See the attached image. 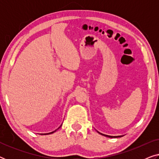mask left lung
<instances>
[{
  "label": "left lung",
  "instance_id": "obj_1",
  "mask_svg": "<svg viewBox=\"0 0 159 159\" xmlns=\"http://www.w3.org/2000/svg\"><path fill=\"white\" fill-rule=\"evenodd\" d=\"M98 132L99 134H102V135H104V136H106V137H108V138H121V137H122L121 135H119V136H111V135H107V134H102V133H101V132H99L98 131H97Z\"/></svg>",
  "mask_w": 159,
  "mask_h": 159
}]
</instances>
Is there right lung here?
Wrapping results in <instances>:
<instances>
[{
    "label": "right lung",
    "mask_w": 159,
    "mask_h": 159,
    "mask_svg": "<svg viewBox=\"0 0 159 159\" xmlns=\"http://www.w3.org/2000/svg\"><path fill=\"white\" fill-rule=\"evenodd\" d=\"M61 126H60V127H58L57 129H59V128H60L61 127ZM57 129H56V130H55V131H53V132H49V133H45V134H52V133H53V132H56V130H57Z\"/></svg>",
    "instance_id": "add662e5"
}]
</instances>
